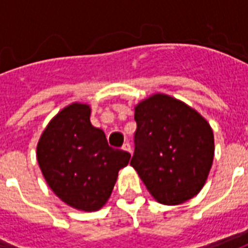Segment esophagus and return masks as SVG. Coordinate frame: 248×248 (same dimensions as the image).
I'll return each mask as SVG.
<instances>
[{
    "label": "esophagus",
    "mask_w": 248,
    "mask_h": 248,
    "mask_svg": "<svg viewBox=\"0 0 248 248\" xmlns=\"http://www.w3.org/2000/svg\"><path fill=\"white\" fill-rule=\"evenodd\" d=\"M122 149H124V151H126V152H128V153H132L131 145H130V143H127V141H126V143L122 145Z\"/></svg>",
    "instance_id": "34e87169"
}]
</instances>
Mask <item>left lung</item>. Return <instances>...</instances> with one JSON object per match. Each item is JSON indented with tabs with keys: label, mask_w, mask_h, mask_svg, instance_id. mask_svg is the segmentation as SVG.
<instances>
[{
	"label": "left lung",
	"mask_w": 248,
	"mask_h": 248,
	"mask_svg": "<svg viewBox=\"0 0 248 248\" xmlns=\"http://www.w3.org/2000/svg\"><path fill=\"white\" fill-rule=\"evenodd\" d=\"M135 152L130 165L157 202L175 206L197 196L211 170L214 132L200 113L165 93L135 107Z\"/></svg>",
	"instance_id": "8db88e82"
}]
</instances>
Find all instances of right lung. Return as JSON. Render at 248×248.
Returning <instances> with one entry per match:
<instances>
[{"mask_svg":"<svg viewBox=\"0 0 248 248\" xmlns=\"http://www.w3.org/2000/svg\"><path fill=\"white\" fill-rule=\"evenodd\" d=\"M90 105L82 103L62 109L41 135L37 161L48 186L64 203L97 211L131 155L109 147L104 131L90 122Z\"/></svg>","mask_w":248,"mask_h":248,"instance_id":"obj_1","label":"right lung"}]
</instances>
